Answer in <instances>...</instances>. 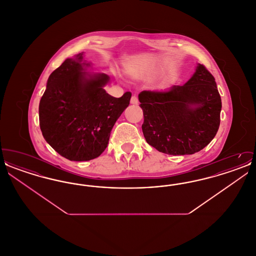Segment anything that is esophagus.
Returning <instances> with one entry per match:
<instances>
[{
  "instance_id": "obj_1",
  "label": "esophagus",
  "mask_w": 256,
  "mask_h": 256,
  "mask_svg": "<svg viewBox=\"0 0 256 256\" xmlns=\"http://www.w3.org/2000/svg\"><path fill=\"white\" fill-rule=\"evenodd\" d=\"M138 98L136 97V96H132V98H130V104H138Z\"/></svg>"
}]
</instances>
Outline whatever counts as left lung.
<instances>
[{
  "label": "left lung",
  "mask_w": 256,
  "mask_h": 256,
  "mask_svg": "<svg viewBox=\"0 0 256 256\" xmlns=\"http://www.w3.org/2000/svg\"><path fill=\"white\" fill-rule=\"evenodd\" d=\"M146 143L170 156L193 154L206 146L219 130L222 100L214 76L198 64L182 86L139 94Z\"/></svg>",
  "instance_id": "1"
}]
</instances>
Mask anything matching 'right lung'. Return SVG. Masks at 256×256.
Instances as JSON below:
<instances>
[{"instance_id": "1", "label": "right lung", "mask_w": 256, "mask_h": 256, "mask_svg": "<svg viewBox=\"0 0 256 256\" xmlns=\"http://www.w3.org/2000/svg\"><path fill=\"white\" fill-rule=\"evenodd\" d=\"M91 62L80 52L50 74L39 104V124L44 139L61 156L88 161L100 156L110 132L132 98L110 96L104 90L110 76L90 73Z\"/></svg>"}]
</instances>
